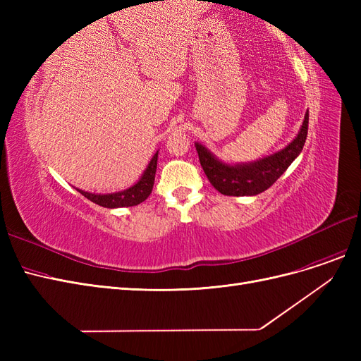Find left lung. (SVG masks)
<instances>
[{
  "label": "left lung",
  "instance_id": "left-lung-1",
  "mask_svg": "<svg viewBox=\"0 0 361 361\" xmlns=\"http://www.w3.org/2000/svg\"><path fill=\"white\" fill-rule=\"evenodd\" d=\"M309 129V110L304 116V122L290 143L276 154L259 158L251 162L228 164L216 158L212 152L195 141L199 159L212 187L224 195H256L268 190L290 164L297 159L304 147Z\"/></svg>",
  "mask_w": 361,
  "mask_h": 361
}]
</instances>
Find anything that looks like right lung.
<instances>
[{
    "mask_svg": "<svg viewBox=\"0 0 361 361\" xmlns=\"http://www.w3.org/2000/svg\"><path fill=\"white\" fill-rule=\"evenodd\" d=\"M157 164H158V150H157V154L152 157L145 173L141 174V178L133 185V187H129L122 191L110 192V194H94V192L82 191L78 188L76 190H78L84 195V197L92 200L93 203L104 206V207H110V209H114V207L137 206L149 197L152 192V188H154Z\"/></svg>",
    "mask_w": 361,
    "mask_h": 361,
    "instance_id": "obj_1",
    "label": "right lung"
}]
</instances>
